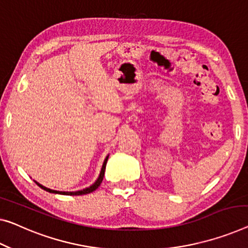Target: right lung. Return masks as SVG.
<instances>
[{"label":"right lung","mask_w":248,"mask_h":248,"mask_svg":"<svg viewBox=\"0 0 248 248\" xmlns=\"http://www.w3.org/2000/svg\"><path fill=\"white\" fill-rule=\"evenodd\" d=\"M107 161H108V157L106 158V159H105V162H103V165H102V169H101V172H100V176H99V178H98L97 182H95L93 185H92V186H90L89 188H86V189H83V190H79V191H71V193H69V191H57V190H52V189H50V188L44 187V186H42V185H40L39 183H36V182H35V184L38 185L39 187H41L42 189L46 190V191H49V193H53V194H62V195H70V196H78V195L90 194V193H92V191H94L95 189H97V188L101 185V183H102V179H103V176H105V170H106V165H107Z\"/></svg>","instance_id":"right-lung-1"}]
</instances>
